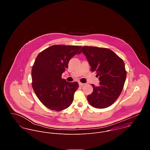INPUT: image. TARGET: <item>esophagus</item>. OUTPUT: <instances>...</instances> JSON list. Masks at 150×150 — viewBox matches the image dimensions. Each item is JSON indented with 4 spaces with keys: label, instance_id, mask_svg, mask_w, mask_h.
<instances>
[{
    "label": "esophagus",
    "instance_id": "obj_1",
    "mask_svg": "<svg viewBox=\"0 0 150 150\" xmlns=\"http://www.w3.org/2000/svg\"><path fill=\"white\" fill-rule=\"evenodd\" d=\"M79 86H84L86 84L82 83H81V82H79Z\"/></svg>",
    "mask_w": 150,
    "mask_h": 150
}]
</instances>
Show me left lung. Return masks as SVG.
<instances>
[{"mask_svg": "<svg viewBox=\"0 0 150 150\" xmlns=\"http://www.w3.org/2000/svg\"><path fill=\"white\" fill-rule=\"evenodd\" d=\"M81 52L86 55L91 71H96L100 80L99 86L92 84L93 92L87 96L89 103L98 108L110 106L120 96L126 80L123 60L106 48L84 46L79 53Z\"/></svg>", "mask_w": 150, "mask_h": 150, "instance_id": "left-lung-1", "label": "left lung"}]
</instances>
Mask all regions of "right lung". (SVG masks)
Segmentation results:
<instances>
[{
    "mask_svg": "<svg viewBox=\"0 0 150 150\" xmlns=\"http://www.w3.org/2000/svg\"><path fill=\"white\" fill-rule=\"evenodd\" d=\"M81 47L54 45L37 56L32 69V86L39 100L48 108L62 111L72 103L79 84L66 81L62 74Z\"/></svg>",
    "mask_w": 150,
    "mask_h": 150,
    "instance_id": "obj_1",
    "label": "right lung"
}]
</instances>
